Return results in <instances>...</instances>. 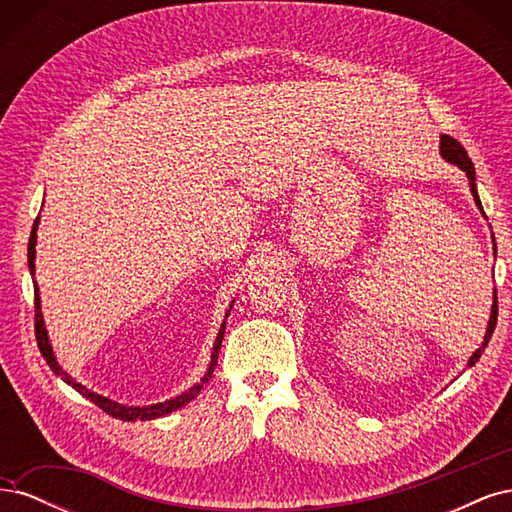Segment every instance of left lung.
<instances>
[{"label":"left lung","instance_id":"8db88e82","mask_svg":"<svg viewBox=\"0 0 512 512\" xmlns=\"http://www.w3.org/2000/svg\"><path fill=\"white\" fill-rule=\"evenodd\" d=\"M440 153H442V158H444L446 162L457 164V166L463 170V173H466V177H468V181H470V192H472V196H474V203H476V207H478L480 211H483V205H480L478 190H476L474 164H472V160H470V156H468V151L461 147V143L457 141V138L448 136V134H442V136H440ZM483 213H485V211H483ZM493 252H498V250H495V247H493ZM495 322H498V290L493 288V305H491V316H489V324H487V333H485L483 344H480V348L470 356L468 367H472V365L480 359V354L485 352V348H487V344H489V339H491V335H493Z\"/></svg>","mask_w":512,"mask_h":512}]
</instances>
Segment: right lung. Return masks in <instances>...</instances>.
I'll use <instances>...</instances> for the list:
<instances>
[{
  "label": "right lung",
  "mask_w": 512,
  "mask_h": 512,
  "mask_svg": "<svg viewBox=\"0 0 512 512\" xmlns=\"http://www.w3.org/2000/svg\"><path fill=\"white\" fill-rule=\"evenodd\" d=\"M36 230H38V220L34 222V228H32V237H29V245H27V262H29V271H32V275L36 273ZM34 303H36V342H38V348L42 352V356L46 359V363H49V367L55 371L57 376H61V380H64L66 384H70L74 391H79L83 397H87L89 401H94V404L98 408H102L106 414H111L115 418H121V421H151V418H160V416H166L170 412H175L177 408L190 404V401L200 393V389H203V384L209 382L211 374L215 365H218V354H220V346H222V339H224V329H226V320L222 322V329L218 333V337H215V344H213V354H211V363H209V369L207 374L203 376V380H200L198 384H194L190 391L181 393L179 397L175 399H168V401H162V404H151V406H123V404H117V401H111L108 397H102L94 391L85 389L83 384H79L76 380H72L64 369H61V365L57 363L55 359V352H53V346L49 342V333H46L44 329V318H42V307H40V294H38V286L34 282ZM232 307V305H230ZM230 312V309H228ZM228 312H226V318H228Z\"/></svg>",
  "instance_id": "1"
}]
</instances>
